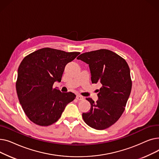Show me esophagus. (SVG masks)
Masks as SVG:
<instances>
[{"label": "esophagus", "mask_w": 159, "mask_h": 159, "mask_svg": "<svg viewBox=\"0 0 159 159\" xmlns=\"http://www.w3.org/2000/svg\"><path fill=\"white\" fill-rule=\"evenodd\" d=\"M76 98H77V100H79V101H82V100H84V97H83L81 95H77Z\"/></svg>", "instance_id": "34e87169"}]
</instances>
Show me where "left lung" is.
Wrapping results in <instances>:
<instances>
[{"mask_svg": "<svg viewBox=\"0 0 159 159\" xmlns=\"http://www.w3.org/2000/svg\"><path fill=\"white\" fill-rule=\"evenodd\" d=\"M77 59L89 65L92 83L101 85L96 102L86 98L91 107L82 113V118L91 128L106 129L120 117L129 98L132 82L128 64L120 56L105 49L82 53Z\"/></svg>", "mask_w": 159, "mask_h": 159, "instance_id": "1", "label": "left lung"}]
</instances>
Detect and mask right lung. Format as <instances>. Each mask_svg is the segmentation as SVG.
<instances>
[{
    "label": "right lung",
    "mask_w": 159,
    "mask_h": 159,
    "mask_svg": "<svg viewBox=\"0 0 159 159\" xmlns=\"http://www.w3.org/2000/svg\"><path fill=\"white\" fill-rule=\"evenodd\" d=\"M79 52H66L49 48L40 49L25 57L18 69L16 89L22 109L29 119L39 126L57 122L66 105L76 97L53 88L61 81L66 64Z\"/></svg>",
    "instance_id": "add662e5"
}]
</instances>
